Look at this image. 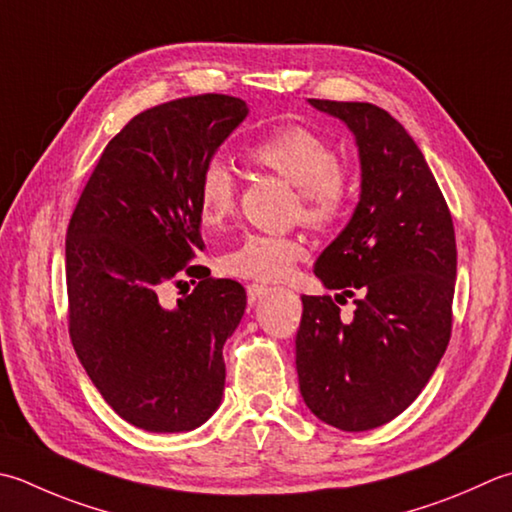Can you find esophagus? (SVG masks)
Masks as SVG:
<instances>
[{"label": "esophagus", "mask_w": 512, "mask_h": 512, "mask_svg": "<svg viewBox=\"0 0 512 512\" xmlns=\"http://www.w3.org/2000/svg\"><path fill=\"white\" fill-rule=\"evenodd\" d=\"M270 290L273 288H268V286H264V284H248L246 286V295H248V304H255V302H259V299L262 297H266Z\"/></svg>", "instance_id": "1"}]
</instances>
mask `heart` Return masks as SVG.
<instances>
[{
    "label": "heart",
    "instance_id": "1",
    "mask_svg": "<svg viewBox=\"0 0 512 512\" xmlns=\"http://www.w3.org/2000/svg\"><path fill=\"white\" fill-rule=\"evenodd\" d=\"M248 157L282 175L297 188L299 217L310 228H328L344 217L353 197L348 168L339 162L333 144L304 126H284L250 146ZM237 184L230 168L213 159L197 182L199 217L217 228L235 210ZM304 244L288 235L250 233L224 255L226 273L259 282L284 279L304 257Z\"/></svg>",
    "mask_w": 512,
    "mask_h": 512
}]
</instances>
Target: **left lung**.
Listing matches in <instances>:
<instances>
[{
	"label": "left lung",
	"mask_w": 512,
	"mask_h": 512,
	"mask_svg": "<svg viewBox=\"0 0 512 512\" xmlns=\"http://www.w3.org/2000/svg\"><path fill=\"white\" fill-rule=\"evenodd\" d=\"M308 102L353 130L362 195L315 264L324 286L342 295L302 297L299 390L322 422L359 433L404 413L446 353L455 228L422 150L395 117L366 102ZM348 296L356 310L344 318L336 305Z\"/></svg>",
	"instance_id": "obj_1"
}]
</instances>
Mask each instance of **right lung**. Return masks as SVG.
Here are the masks:
<instances>
[{"instance_id":"1","label":"right lung","mask_w":512,"mask_h":512,"mask_svg":"<svg viewBox=\"0 0 512 512\" xmlns=\"http://www.w3.org/2000/svg\"><path fill=\"white\" fill-rule=\"evenodd\" d=\"M246 115V102L217 93L135 115L104 148L66 230L70 342L106 404L150 433L193 430L222 402V348L246 290L197 275V182ZM182 274L203 282L168 309L158 295Z\"/></svg>"}]
</instances>
